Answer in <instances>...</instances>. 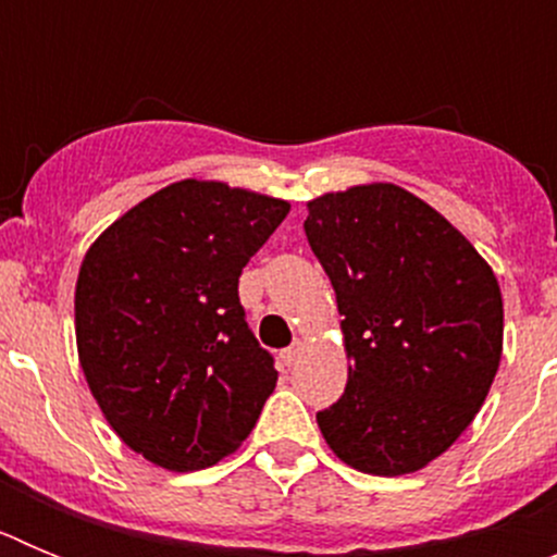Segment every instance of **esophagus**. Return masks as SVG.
I'll use <instances>...</instances> for the list:
<instances>
[{"instance_id":"obj_1","label":"esophagus","mask_w":557,"mask_h":557,"mask_svg":"<svg viewBox=\"0 0 557 557\" xmlns=\"http://www.w3.org/2000/svg\"><path fill=\"white\" fill-rule=\"evenodd\" d=\"M301 351H304V346H301V343H298V339H295L293 346H287L282 354H278V359H282V366L293 368L295 362H298V357H301Z\"/></svg>"}]
</instances>
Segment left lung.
<instances>
[{
  "label": "left lung",
  "mask_w": 557,
  "mask_h": 557,
  "mask_svg": "<svg viewBox=\"0 0 557 557\" xmlns=\"http://www.w3.org/2000/svg\"><path fill=\"white\" fill-rule=\"evenodd\" d=\"M304 231L346 314L351 359L343 396L318 412L326 444L366 474L424 469L474 421L499 368L494 270L393 184L312 200Z\"/></svg>",
  "instance_id": "left-lung-1"
}]
</instances>
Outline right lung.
Returning a JSON list of instances; mask_svg holds the SVG:
<instances>
[{
  "label": "right lung",
  "mask_w": 557,
  "mask_h": 557,
  "mask_svg": "<svg viewBox=\"0 0 557 557\" xmlns=\"http://www.w3.org/2000/svg\"><path fill=\"white\" fill-rule=\"evenodd\" d=\"M289 203L181 181L133 206L88 248L77 351L113 432L170 471L243 444L275 387V359L239 304V275Z\"/></svg>",
  "instance_id": "add662e5"
}]
</instances>
